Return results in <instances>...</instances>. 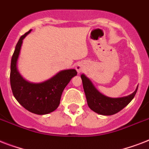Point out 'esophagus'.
<instances>
[{"label": "esophagus", "mask_w": 149, "mask_h": 149, "mask_svg": "<svg viewBox=\"0 0 149 149\" xmlns=\"http://www.w3.org/2000/svg\"><path fill=\"white\" fill-rule=\"evenodd\" d=\"M76 70H77V71L78 72H80L83 70V66H82L80 64H77V65H76Z\"/></svg>", "instance_id": "esophagus-1"}]
</instances>
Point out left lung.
Listing matches in <instances>:
<instances>
[{"label":"left lung","mask_w":149,"mask_h":149,"mask_svg":"<svg viewBox=\"0 0 149 149\" xmlns=\"http://www.w3.org/2000/svg\"><path fill=\"white\" fill-rule=\"evenodd\" d=\"M81 79L89 107L101 115H113L125 108L134 97L139 87V86H137L135 91L128 96L111 98L100 93L91 79L84 74L81 75Z\"/></svg>","instance_id":"left-lung-1"}]
</instances>
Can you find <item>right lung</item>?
I'll return each mask as SVG.
<instances>
[{
    "mask_svg": "<svg viewBox=\"0 0 149 149\" xmlns=\"http://www.w3.org/2000/svg\"><path fill=\"white\" fill-rule=\"evenodd\" d=\"M31 31L22 36L15 46L10 63V86L13 95L22 107L31 113L43 115L57 109L63 91L77 72L73 69L62 70L50 79L38 84L24 79L17 70V63L23 39Z\"/></svg>",
    "mask_w": 149,
    "mask_h": 149,
    "instance_id": "add662e5",
    "label": "right lung"
}]
</instances>
